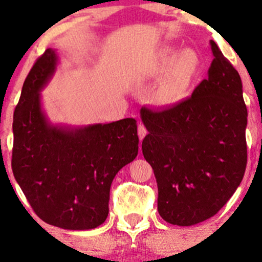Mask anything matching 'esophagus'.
Returning <instances> with one entry per match:
<instances>
[{
  "instance_id": "34e87169",
  "label": "esophagus",
  "mask_w": 262,
  "mask_h": 262,
  "mask_svg": "<svg viewBox=\"0 0 262 262\" xmlns=\"http://www.w3.org/2000/svg\"><path fill=\"white\" fill-rule=\"evenodd\" d=\"M146 133H148V132H146L145 125L141 124V123H140V124L138 125V137H139V139L143 140L144 137H145V135H146Z\"/></svg>"
}]
</instances>
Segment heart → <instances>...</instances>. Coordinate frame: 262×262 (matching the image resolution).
<instances>
[{"instance_id":"heart-1","label":"heart","mask_w":262,"mask_h":262,"mask_svg":"<svg viewBox=\"0 0 262 262\" xmlns=\"http://www.w3.org/2000/svg\"><path fill=\"white\" fill-rule=\"evenodd\" d=\"M201 64L200 54L192 48H164L150 68V75L162 76L155 91L156 100L162 104L185 100L200 74Z\"/></svg>"}]
</instances>
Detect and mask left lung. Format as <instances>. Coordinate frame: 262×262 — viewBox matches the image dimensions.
<instances>
[{
  "label": "left lung",
  "mask_w": 262,
  "mask_h": 262,
  "mask_svg": "<svg viewBox=\"0 0 262 262\" xmlns=\"http://www.w3.org/2000/svg\"><path fill=\"white\" fill-rule=\"evenodd\" d=\"M210 48L208 79L188 100L140 110L149 132L141 150L158 182L159 214L180 227L218 213L239 187L248 160L242 79L213 40Z\"/></svg>",
  "instance_id": "1"
}]
</instances>
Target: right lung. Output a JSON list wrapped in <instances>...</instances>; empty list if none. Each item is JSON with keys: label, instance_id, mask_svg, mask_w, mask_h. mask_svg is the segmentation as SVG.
<instances>
[{"label": "right lung", "instance_id": "1", "mask_svg": "<svg viewBox=\"0 0 262 262\" xmlns=\"http://www.w3.org/2000/svg\"><path fill=\"white\" fill-rule=\"evenodd\" d=\"M58 64V53L49 48L23 83L13 116L12 170L41 221L62 229L89 230L106 221L114 176L137 158V121L54 124L40 92Z\"/></svg>", "mask_w": 262, "mask_h": 262}]
</instances>
